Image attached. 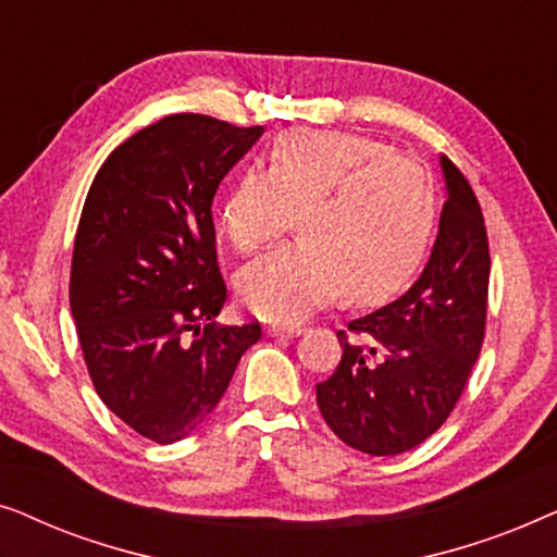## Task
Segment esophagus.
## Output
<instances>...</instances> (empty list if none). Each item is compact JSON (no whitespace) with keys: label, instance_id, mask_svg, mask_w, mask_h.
I'll use <instances>...</instances> for the list:
<instances>
[{"label":"esophagus","instance_id":"esophagus-1","mask_svg":"<svg viewBox=\"0 0 557 557\" xmlns=\"http://www.w3.org/2000/svg\"><path fill=\"white\" fill-rule=\"evenodd\" d=\"M301 332H307V326H304V324H269V326H265V334H271V337H276V334L299 337Z\"/></svg>","mask_w":557,"mask_h":557}]
</instances>
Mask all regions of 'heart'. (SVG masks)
Returning <instances> with one entry per match:
<instances>
[{
  "label": "heart",
  "instance_id": "b5f03b06",
  "mask_svg": "<svg viewBox=\"0 0 557 557\" xmlns=\"http://www.w3.org/2000/svg\"><path fill=\"white\" fill-rule=\"evenodd\" d=\"M296 215L301 243L240 276L256 314L296 322L345 294L375 304L410 281L436 223L429 170L385 144L347 132L292 128L265 149L263 172L246 170L218 205V231L235 253L258 256Z\"/></svg>",
  "mask_w": 557,
  "mask_h": 557
}]
</instances>
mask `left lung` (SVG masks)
<instances>
[{
  "mask_svg": "<svg viewBox=\"0 0 557 557\" xmlns=\"http://www.w3.org/2000/svg\"><path fill=\"white\" fill-rule=\"evenodd\" d=\"M448 200L421 278L400 299L339 330L342 360L317 385L324 421L370 456L410 451L459 403L484 345L490 240L459 166L441 157Z\"/></svg>",
  "mask_w": 557,
  "mask_h": 557,
  "instance_id": "left-lung-1",
  "label": "left lung"
}]
</instances>
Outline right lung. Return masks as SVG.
I'll use <instances>...</instances> for the list:
<instances>
[{
    "mask_svg": "<svg viewBox=\"0 0 557 557\" xmlns=\"http://www.w3.org/2000/svg\"><path fill=\"white\" fill-rule=\"evenodd\" d=\"M263 126L164 116L109 154L83 205L71 311L98 398L174 444L208 421L261 324L220 326L227 299L212 197Z\"/></svg>",
    "mask_w": 557,
    "mask_h": 557,
    "instance_id": "1",
    "label": "right lung"
}]
</instances>
